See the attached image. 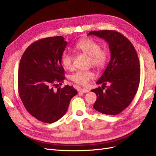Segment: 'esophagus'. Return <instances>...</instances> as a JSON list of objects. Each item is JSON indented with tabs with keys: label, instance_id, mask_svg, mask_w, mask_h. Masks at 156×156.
I'll use <instances>...</instances> for the list:
<instances>
[{
	"label": "esophagus",
	"instance_id": "esophagus-1",
	"mask_svg": "<svg viewBox=\"0 0 156 156\" xmlns=\"http://www.w3.org/2000/svg\"><path fill=\"white\" fill-rule=\"evenodd\" d=\"M77 89L78 92H79L86 93V92H89V90H88V89H87V88H82L79 87H77Z\"/></svg>",
	"mask_w": 156,
	"mask_h": 156
}]
</instances>
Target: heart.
I'll use <instances>...</instances> for the list:
<instances>
[{"instance_id":"obj_1","label":"heart","mask_w":156,"mask_h":156,"mask_svg":"<svg viewBox=\"0 0 156 156\" xmlns=\"http://www.w3.org/2000/svg\"><path fill=\"white\" fill-rule=\"evenodd\" d=\"M74 50L90 56V62L98 69L105 66L108 59V53L105 50L101 49V45L98 42L91 39L84 38L79 40L74 45ZM61 64L66 70H72L73 66V56L64 52L61 56ZM95 77V74L90 70L78 71L71 75L70 79L74 83L86 85Z\"/></svg>"}]
</instances>
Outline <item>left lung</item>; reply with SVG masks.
Returning <instances> with one entry per match:
<instances>
[{
  "instance_id": "obj_1",
  "label": "left lung",
  "mask_w": 156,
  "mask_h": 156,
  "mask_svg": "<svg viewBox=\"0 0 156 156\" xmlns=\"http://www.w3.org/2000/svg\"><path fill=\"white\" fill-rule=\"evenodd\" d=\"M105 40L108 44L111 60L96 84H102L92 90L97 99L93 107L103 114L116 115L129 106L133 100L140 82V65L133 45L124 35L115 30L90 32ZM110 86L105 91V85Z\"/></svg>"
}]
</instances>
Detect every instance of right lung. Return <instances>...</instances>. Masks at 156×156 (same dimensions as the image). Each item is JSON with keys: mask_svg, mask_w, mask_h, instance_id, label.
<instances>
[{"mask_svg": "<svg viewBox=\"0 0 156 156\" xmlns=\"http://www.w3.org/2000/svg\"><path fill=\"white\" fill-rule=\"evenodd\" d=\"M67 44L60 36L41 39L27 48L21 58L18 72L20 97L27 111L45 123H53L61 119L77 93L68 85L53 89L56 83H62L65 79L60 60Z\"/></svg>", "mask_w": 156, "mask_h": 156, "instance_id": "add662e5", "label": "right lung"}]
</instances>
